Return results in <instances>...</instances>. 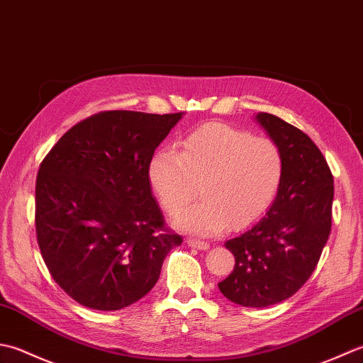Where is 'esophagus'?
Instances as JSON below:
<instances>
[{"label":"esophagus","mask_w":363,"mask_h":363,"mask_svg":"<svg viewBox=\"0 0 363 363\" xmlns=\"http://www.w3.org/2000/svg\"><path fill=\"white\" fill-rule=\"evenodd\" d=\"M186 244L189 247H194V249H199V250H206L210 247V244L206 241H201V240H194V238H188L186 240Z\"/></svg>","instance_id":"1"}]
</instances>
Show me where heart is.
Masks as SVG:
<instances>
[{
	"mask_svg": "<svg viewBox=\"0 0 363 363\" xmlns=\"http://www.w3.org/2000/svg\"><path fill=\"white\" fill-rule=\"evenodd\" d=\"M180 152L160 149L150 158L149 182L161 205L174 213L196 194L202 199L177 213L180 230L216 235L244 228L274 205L285 175L276 140L225 123H205L180 139Z\"/></svg>",
	"mask_w": 363,
	"mask_h": 363,
	"instance_id": "b5f03b06",
	"label": "heart"
}]
</instances>
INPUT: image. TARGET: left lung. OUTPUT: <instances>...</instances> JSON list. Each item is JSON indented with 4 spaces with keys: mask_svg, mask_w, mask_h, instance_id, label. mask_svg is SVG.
<instances>
[{
    "mask_svg": "<svg viewBox=\"0 0 363 363\" xmlns=\"http://www.w3.org/2000/svg\"><path fill=\"white\" fill-rule=\"evenodd\" d=\"M255 121L282 149L285 175L266 216L225 242L235 268L218 286L242 307L279 304L307 282L329 238L334 201V177L313 140L277 116Z\"/></svg>",
    "mask_w": 363,
    "mask_h": 363,
    "instance_id": "left-lung-1",
    "label": "left lung"
}]
</instances>
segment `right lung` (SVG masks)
I'll return each mask as SVG.
<instances>
[{
	"label": "right lung",
	"mask_w": 363,
	"mask_h": 363,
	"mask_svg": "<svg viewBox=\"0 0 363 363\" xmlns=\"http://www.w3.org/2000/svg\"><path fill=\"white\" fill-rule=\"evenodd\" d=\"M182 113L105 111L57 140L35 180V232L51 277L78 304L113 312L158 282L183 238L164 227L150 158Z\"/></svg>",
	"instance_id": "add662e5"
}]
</instances>
